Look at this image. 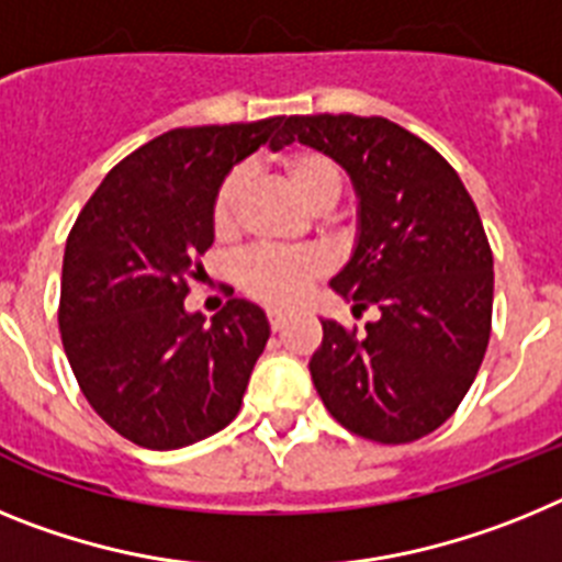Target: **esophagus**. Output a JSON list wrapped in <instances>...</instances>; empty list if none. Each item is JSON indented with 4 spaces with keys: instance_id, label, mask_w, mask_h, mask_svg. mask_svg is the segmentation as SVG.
<instances>
[{
    "instance_id": "34e87169",
    "label": "esophagus",
    "mask_w": 562,
    "mask_h": 562,
    "mask_svg": "<svg viewBox=\"0 0 562 562\" xmlns=\"http://www.w3.org/2000/svg\"><path fill=\"white\" fill-rule=\"evenodd\" d=\"M267 317H270L272 331H278V329H281V326H284L286 312H284V310H276V306H270V310H267Z\"/></svg>"
}]
</instances>
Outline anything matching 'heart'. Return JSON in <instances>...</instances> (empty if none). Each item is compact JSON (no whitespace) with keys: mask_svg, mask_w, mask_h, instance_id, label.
Listing matches in <instances>:
<instances>
[{"mask_svg":"<svg viewBox=\"0 0 562 562\" xmlns=\"http://www.w3.org/2000/svg\"><path fill=\"white\" fill-rule=\"evenodd\" d=\"M284 177L297 200L310 211L324 213L340 196V171L335 162L321 151H295L286 154ZM250 171L245 166H236L225 173L216 193H213L211 222L213 233L227 238L236 233L238 205L245 200ZM326 258L315 250L297 252H252L238 265V284L245 286L252 297L267 301V304H295L304 297L306 290L324 276Z\"/></svg>","mask_w":562,"mask_h":562,"instance_id":"heart-1","label":"heart"}]
</instances>
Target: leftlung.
Listing matches in <instances>:
<instances>
[{
  "instance_id": "obj_1",
  "label": "left lung",
  "mask_w": 562,
  "mask_h": 562,
  "mask_svg": "<svg viewBox=\"0 0 562 562\" xmlns=\"http://www.w3.org/2000/svg\"><path fill=\"white\" fill-rule=\"evenodd\" d=\"M304 143L349 173L351 258L329 281L351 312L374 306L360 337L335 321L310 360L342 428L405 445L448 422L473 385L493 321V252L459 173L385 117L292 114L278 143Z\"/></svg>"
}]
</instances>
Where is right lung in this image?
Listing matches in <instances>:
<instances>
[{
    "mask_svg": "<svg viewBox=\"0 0 562 562\" xmlns=\"http://www.w3.org/2000/svg\"><path fill=\"white\" fill-rule=\"evenodd\" d=\"M284 117L171 128L121 160L69 231L58 329L95 414L128 441L177 450L236 419L270 324L231 297L205 324L186 310L213 245V193L276 140Z\"/></svg>",
    "mask_w": 562,
    "mask_h": 562,
    "instance_id": "1",
    "label": "right lung"
}]
</instances>
